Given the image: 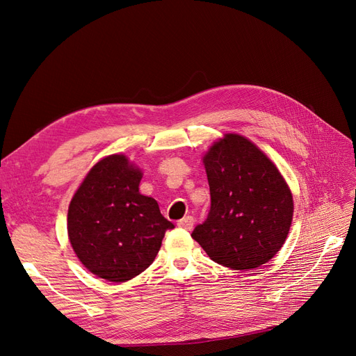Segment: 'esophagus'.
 Returning <instances> with one entry per match:
<instances>
[{"instance_id": "obj_1", "label": "esophagus", "mask_w": 356, "mask_h": 356, "mask_svg": "<svg viewBox=\"0 0 356 356\" xmlns=\"http://www.w3.org/2000/svg\"><path fill=\"white\" fill-rule=\"evenodd\" d=\"M193 225H195V218L190 217V215H188V217H184V218L178 221V227L184 229V230H191Z\"/></svg>"}]
</instances>
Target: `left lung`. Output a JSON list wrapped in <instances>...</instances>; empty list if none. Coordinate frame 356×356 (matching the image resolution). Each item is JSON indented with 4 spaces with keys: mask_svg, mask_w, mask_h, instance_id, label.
I'll return each instance as SVG.
<instances>
[{
    "mask_svg": "<svg viewBox=\"0 0 356 356\" xmlns=\"http://www.w3.org/2000/svg\"><path fill=\"white\" fill-rule=\"evenodd\" d=\"M211 209L191 233L211 260L234 270L267 263L293 221V196L281 172L251 141L229 134L203 159Z\"/></svg>",
    "mask_w": 356,
    "mask_h": 356,
    "instance_id": "obj_1",
    "label": "left lung"
}]
</instances>
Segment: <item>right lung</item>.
<instances>
[{"mask_svg":"<svg viewBox=\"0 0 356 356\" xmlns=\"http://www.w3.org/2000/svg\"><path fill=\"white\" fill-rule=\"evenodd\" d=\"M141 170L124 156L102 159L81 182L68 209L72 250L92 273L126 282L154 261L175 225L153 197L139 193Z\"/></svg>","mask_w":356,"mask_h":356,"instance_id":"1","label":"right lung"}]
</instances>
